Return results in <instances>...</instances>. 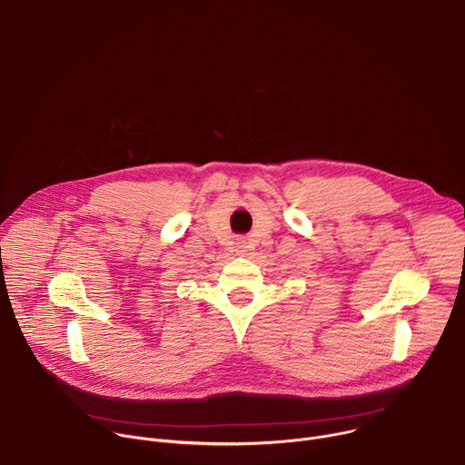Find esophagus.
<instances>
[{
    "label": "esophagus",
    "mask_w": 465,
    "mask_h": 465,
    "mask_svg": "<svg viewBox=\"0 0 465 465\" xmlns=\"http://www.w3.org/2000/svg\"><path fill=\"white\" fill-rule=\"evenodd\" d=\"M248 250H250L248 241H246V239H237V242H235V252H237V253H246Z\"/></svg>",
    "instance_id": "34e87169"
}]
</instances>
